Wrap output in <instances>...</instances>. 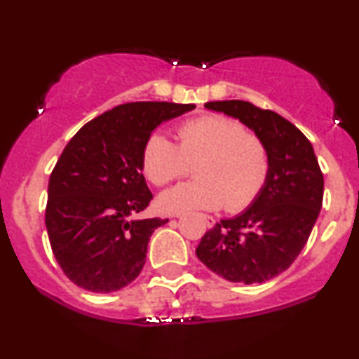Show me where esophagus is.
I'll list each match as a JSON object with an SVG mask.
<instances>
[{
	"mask_svg": "<svg viewBox=\"0 0 359 359\" xmlns=\"http://www.w3.org/2000/svg\"><path fill=\"white\" fill-rule=\"evenodd\" d=\"M204 222L207 227H214V224H215L214 217H210V215H204Z\"/></svg>",
	"mask_w": 359,
	"mask_h": 359,
	"instance_id": "34e87169",
	"label": "esophagus"
}]
</instances>
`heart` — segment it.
<instances>
[{"label": "heart", "instance_id": "b5f03b06", "mask_svg": "<svg viewBox=\"0 0 359 359\" xmlns=\"http://www.w3.org/2000/svg\"><path fill=\"white\" fill-rule=\"evenodd\" d=\"M179 147L154 133L142 152V170L154 185L180 179L196 163L197 180L162 192L158 205L167 214L212 210L226 204L241 210L259 196L269 175V152L261 138L241 122L210 114L179 127Z\"/></svg>", "mask_w": 359, "mask_h": 359}]
</instances>
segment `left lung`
<instances>
[{
  "instance_id": "left-lung-1",
  "label": "left lung",
  "mask_w": 359,
  "mask_h": 359,
  "mask_svg": "<svg viewBox=\"0 0 359 359\" xmlns=\"http://www.w3.org/2000/svg\"><path fill=\"white\" fill-rule=\"evenodd\" d=\"M250 128L269 152V175L249 207L207 231L196 254L231 283L256 284L279 276L308 243L323 205L325 179L304 133L273 110L243 100L209 102Z\"/></svg>"
}]
</instances>
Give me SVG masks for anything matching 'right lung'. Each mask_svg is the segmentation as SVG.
<instances>
[{"label":"right lung","instance_id":"add662e5","mask_svg":"<svg viewBox=\"0 0 359 359\" xmlns=\"http://www.w3.org/2000/svg\"><path fill=\"white\" fill-rule=\"evenodd\" d=\"M196 109L192 103L135 102L85 123L50 175L46 231L60 267L76 286L114 292L145 264L150 236L168 219H135L152 192L142 152L158 125Z\"/></svg>","mask_w":359,"mask_h":359}]
</instances>
